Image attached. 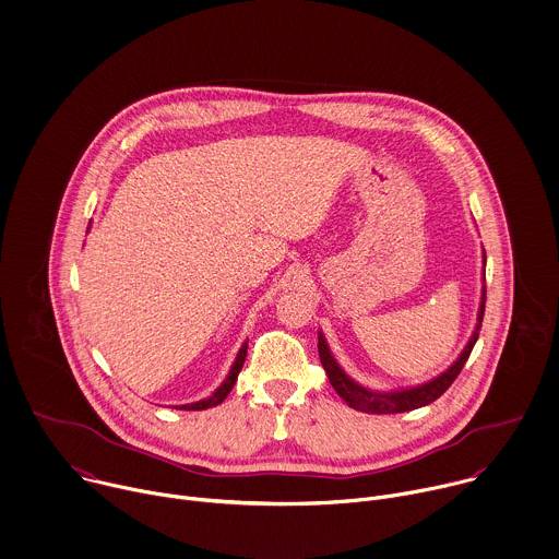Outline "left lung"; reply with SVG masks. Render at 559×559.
I'll return each mask as SVG.
<instances>
[{
    "mask_svg": "<svg viewBox=\"0 0 559 559\" xmlns=\"http://www.w3.org/2000/svg\"><path fill=\"white\" fill-rule=\"evenodd\" d=\"M483 312H485V288H483V295H480V306H478V323L467 341V345L463 347V352L459 354V358L443 371L439 373L437 378L424 382V384H417V386H408V389H397V391H371V389H365L360 386L358 382H354L341 367L338 362L334 360L323 334L319 332V358H321V365L330 378V384L334 386V391L356 411H362V413H373V415H386V413H404V411H413V408H419V406H426L430 402H435L452 382L454 378L461 373L476 338H478V330H480V323H483Z\"/></svg>",
    "mask_w": 559,
    "mask_h": 559,
    "instance_id": "left-lung-1",
    "label": "left lung"
}]
</instances>
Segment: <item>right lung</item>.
I'll list each match as a JSON object with an SVG mask.
<instances>
[{"label":"right lung","mask_w":559,"mask_h":559,"mask_svg":"<svg viewBox=\"0 0 559 559\" xmlns=\"http://www.w3.org/2000/svg\"><path fill=\"white\" fill-rule=\"evenodd\" d=\"M247 345H249V343H242V347H240V352H238V356H236V360H234V365H231V369H229V376L225 378V382H223L210 397L199 400V402H192V404H181L179 408H181V411H205V408L218 406V404L229 395V391L234 389V384H236V380H238V373H240V369H242V365H245V358H247Z\"/></svg>","instance_id":"obj_1"}]
</instances>
